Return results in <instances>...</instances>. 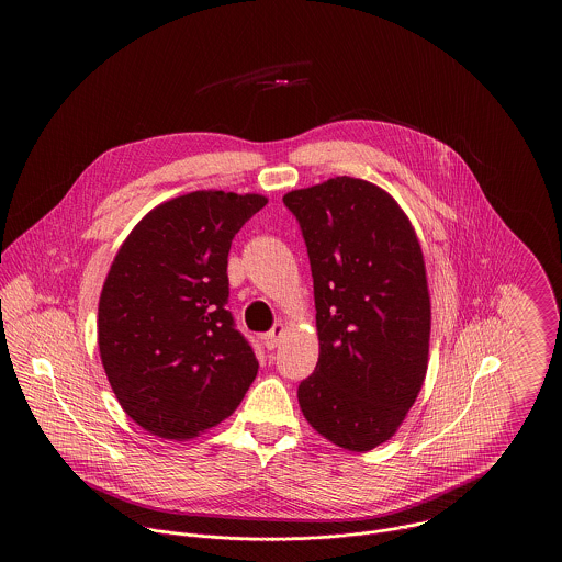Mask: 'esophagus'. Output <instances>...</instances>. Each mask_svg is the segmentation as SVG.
Here are the masks:
<instances>
[{
    "label": "esophagus",
    "instance_id": "obj_1",
    "mask_svg": "<svg viewBox=\"0 0 562 562\" xmlns=\"http://www.w3.org/2000/svg\"><path fill=\"white\" fill-rule=\"evenodd\" d=\"M284 335H286V326H284L282 322H278V324L269 330L268 335H263V344H266V348H278V346L282 344V339H284Z\"/></svg>",
    "mask_w": 562,
    "mask_h": 562
}]
</instances>
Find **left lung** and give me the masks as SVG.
<instances>
[{"label": "left lung", "mask_w": 562, "mask_h": 562, "mask_svg": "<svg viewBox=\"0 0 562 562\" xmlns=\"http://www.w3.org/2000/svg\"><path fill=\"white\" fill-rule=\"evenodd\" d=\"M284 204L307 244L321 356L296 398L333 445L364 453L406 419L428 373V276L411 218L385 189L335 177Z\"/></svg>", "instance_id": "left-lung-1"}]
</instances>
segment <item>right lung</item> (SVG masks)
<instances>
[{"instance_id": "add662e5", "label": "right lung", "mask_w": 562, "mask_h": 562, "mask_svg": "<svg viewBox=\"0 0 562 562\" xmlns=\"http://www.w3.org/2000/svg\"><path fill=\"white\" fill-rule=\"evenodd\" d=\"M261 193L191 191L158 204L122 241L99 299L109 385L136 426L189 440L240 404L259 362L234 328L227 255Z\"/></svg>"}]
</instances>
